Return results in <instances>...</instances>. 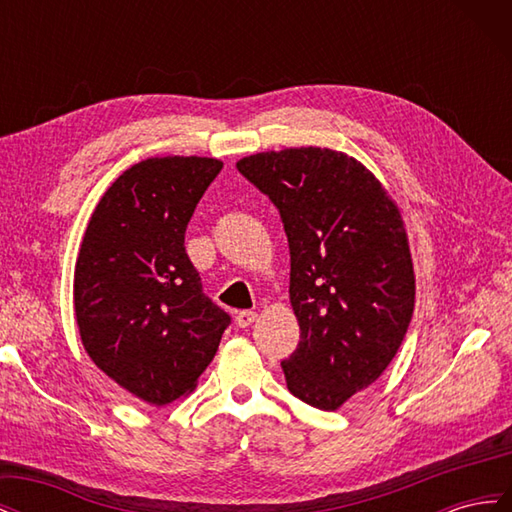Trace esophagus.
<instances>
[{
    "label": "esophagus",
    "instance_id": "34e87169",
    "mask_svg": "<svg viewBox=\"0 0 512 512\" xmlns=\"http://www.w3.org/2000/svg\"><path fill=\"white\" fill-rule=\"evenodd\" d=\"M258 318V314L256 312H252V309H243V312H239L237 314V324H239V327L241 329H247V327H250V324L254 322Z\"/></svg>",
    "mask_w": 512,
    "mask_h": 512
}]
</instances>
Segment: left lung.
Returning a JSON list of instances; mask_svg holds the SVG:
<instances>
[{"mask_svg":"<svg viewBox=\"0 0 512 512\" xmlns=\"http://www.w3.org/2000/svg\"><path fill=\"white\" fill-rule=\"evenodd\" d=\"M271 198L290 247V305L301 342L288 391L337 410L389 367L414 312V269L395 200L342 151L294 147L237 162Z\"/></svg>","mask_w":512,"mask_h":512,"instance_id":"obj_1","label":"left lung"}]
</instances>
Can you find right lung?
Listing matches in <instances>:
<instances>
[{"instance_id": "add662e5", "label": "right lung", "mask_w": 512, "mask_h": 512, "mask_svg": "<svg viewBox=\"0 0 512 512\" xmlns=\"http://www.w3.org/2000/svg\"><path fill=\"white\" fill-rule=\"evenodd\" d=\"M222 166L166 156L123 170L91 213L76 258L74 316L89 359L151 406L196 389L230 324L183 245Z\"/></svg>"}]
</instances>
